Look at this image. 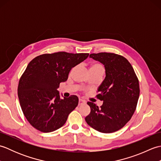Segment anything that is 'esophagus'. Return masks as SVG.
I'll list each match as a JSON object with an SVG mask.
<instances>
[{
	"instance_id": "34e87169",
	"label": "esophagus",
	"mask_w": 161,
	"mask_h": 161,
	"mask_svg": "<svg viewBox=\"0 0 161 161\" xmlns=\"http://www.w3.org/2000/svg\"><path fill=\"white\" fill-rule=\"evenodd\" d=\"M84 103H86V101L82 100V99H79V105H81Z\"/></svg>"
}]
</instances>
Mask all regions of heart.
Masks as SVG:
<instances>
[{"label": "heart", "instance_id": "heart-1", "mask_svg": "<svg viewBox=\"0 0 161 161\" xmlns=\"http://www.w3.org/2000/svg\"><path fill=\"white\" fill-rule=\"evenodd\" d=\"M90 73H104V68L103 65L98 62H94L90 66Z\"/></svg>", "mask_w": 161, "mask_h": 161}]
</instances>
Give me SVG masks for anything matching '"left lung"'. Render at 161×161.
I'll return each instance as SVG.
<instances>
[{
  "instance_id": "left-lung-1",
  "label": "left lung",
  "mask_w": 161,
  "mask_h": 161,
  "mask_svg": "<svg viewBox=\"0 0 161 161\" xmlns=\"http://www.w3.org/2000/svg\"><path fill=\"white\" fill-rule=\"evenodd\" d=\"M90 57L104 65L106 77L96 97L103 101L100 107L88 102L90 114L87 124L101 133H113L122 129L136 111L140 95L139 81L129 61L112 53L91 54Z\"/></svg>"
}]
</instances>
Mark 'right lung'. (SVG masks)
<instances>
[{
  "label": "right lung",
  "instance_id": "1",
  "mask_svg": "<svg viewBox=\"0 0 161 161\" xmlns=\"http://www.w3.org/2000/svg\"><path fill=\"white\" fill-rule=\"evenodd\" d=\"M88 53L57 52L43 54L30 61L20 77L18 96L27 120L43 133L54 131L66 123L78 105L76 95L60 99L61 82L68 80L72 68L82 62Z\"/></svg>",
  "mask_w": 161,
  "mask_h": 161
}]
</instances>
